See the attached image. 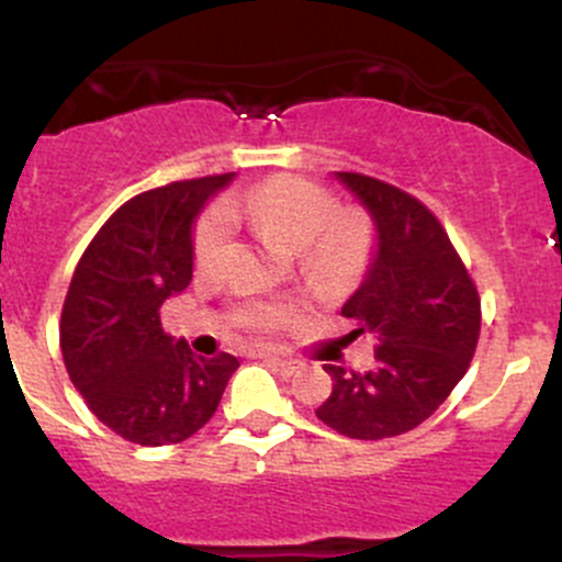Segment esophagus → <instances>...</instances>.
Masks as SVG:
<instances>
[{"label": "esophagus", "mask_w": 562, "mask_h": 562, "mask_svg": "<svg viewBox=\"0 0 562 562\" xmlns=\"http://www.w3.org/2000/svg\"><path fill=\"white\" fill-rule=\"evenodd\" d=\"M260 359L263 361H269L271 367H277V370L282 372V375H296L299 370H302V361H296V359H280V356H271V353H258Z\"/></svg>", "instance_id": "34e87169"}]
</instances>
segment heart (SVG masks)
I'll use <instances>...</instances> for the list:
<instances>
[{"label":"heart","mask_w":562,"mask_h":562,"mask_svg":"<svg viewBox=\"0 0 562 562\" xmlns=\"http://www.w3.org/2000/svg\"><path fill=\"white\" fill-rule=\"evenodd\" d=\"M236 220H245L258 234L299 252L302 274L321 291L353 285L372 255V225L364 214L339 212L337 198L321 184L299 176L274 179L236 192L228 203L209 209L195 225L198 269L220 271L234 252ZM296 307L285 302L252 299L236 310V321L252 334L280 331L293 321Z\"/></svg>","instance_id":"obj_1"}]
</instances>
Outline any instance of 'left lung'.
Masks as SVG:
<instances>
[{"instance_id": "1", "label": "left lung", "mask_w": 562, "mask_h": 562, "mask_svg": "<svg viewBox=\"0 0 562 562\" xmlns=\"http://www.w3.org/2000/svg\"><path fill=\"white\" fill-rule=\"evenodd\" d=\"M375 225V255L342 315L378 337L375 367L323 364L331 396L317 418L345 438L383 440L427 422L468 372L481 299L449 234L418 198L364 173L339 171Z\"/></svg>"}]
</instances>
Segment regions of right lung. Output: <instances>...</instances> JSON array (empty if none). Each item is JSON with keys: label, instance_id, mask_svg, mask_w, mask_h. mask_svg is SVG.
Wrapping results in <instances>:
<instances>
[{"label": "right lung", "instance_id": "right-lung-1", "mask_svg": "<svg viewBox=\"0 0 562 562\" xmlns=\"http://www.w3.org/2000/svg\"><path fill=\"white\" fill-rule=\"evenodd\" d=\"M234 173L171 181L130 198L81 255L61 307L67 375L89 411L138 446L192 438L239 361L203 359L166 334L160 310L192 280V223Z\"/></svg>", "mask_w": 562, "mask_h": 562}]
</instances>
